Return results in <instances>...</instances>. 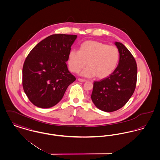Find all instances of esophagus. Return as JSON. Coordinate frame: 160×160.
I'll return each instance as SVG.
<instances>
[{"label": "esophagus", "mask_w": 160, "mask_h": 160, "mask_svg": "<svg viewBox=\"0 0 160 160\" xmlns=\"http://www.w3.org/2000/svg\"><path fill=\"white\" fill-rule=\"evenodd\" d=\"M78 80L79 82H85L86 81V80H85V79H83V78H78Z\"/></svg>", "instance_id": "esophagus-1"}]
</instances>
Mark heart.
Instances as JSON below:
<instances>
[{"label": "heart", "instance_id": "obj_1", "mask_svg": "<svg viewBox=\"0 0 160 160\" xmlns=\"http://www.w3.org/2000/svg\"><path fill=\"white\" fill-rule=\"evenodd\" d=\"M120 59L119 49L114 46L98 41H87L83 42L79 51L72 50L69 53V66L74 73L80 71L86 65L88 66L83 72L85 77L104 78L116 69Z\"/></svg>", "mask_w": 160, "mask_h": 160}]
</instances>
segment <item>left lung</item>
<instances>
[{"label": "left lung", "instance_id": "8db88e82", "mask_svg": "<svg viewBox=\"0 0 160 160\" xmlns=\"http://www.w3.org/2000/svg\"><path fill=\"white\" fill-rule=\"evenodd\" d=\"M120 59L115 71L107 78L95 81L91 99L97 108L106 112L118 110L127 103L135 90L137 64L131 52L121 42H115Z\"/></svg>", "mask_w": 160, "mask_h": 160}]
</instances>
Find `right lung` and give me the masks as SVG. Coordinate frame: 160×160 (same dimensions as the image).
<instances>
[{"label":"right lung","mask_w":160,"mask_h":160,"mask_svg":"<svg viewBox=\"0 0 160 160\" xmlns=\"http://www.w3.org/2000/svg\"><path fill=\"white\" fill-rule=\"evenodd\" d=\"M77 37L52 35L39 42L26 57L22 86L34 105L48 108L57 105L68 87L76 80L68 71L66 62Z\"/></svg>","instance_id":"obj_1"}]
</instances>
